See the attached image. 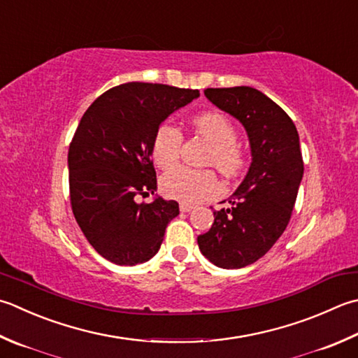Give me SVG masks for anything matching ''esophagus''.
I'll return each instance as SVG.
<instances>
[{"instance_id":"1","label":"esophagus","mask_w":358,"mask_h":358,"mask_svg":"<svg viewBox=\"0 0 358 358\" xmlns=\"http://www.w3.org/2000/svg\"><path fill=\"white\" fill-rule=\"evenodd\" d=\"M194 209L192 205H189V203H180V211L181 213H191Z\"/></svg>"}]
</instances>
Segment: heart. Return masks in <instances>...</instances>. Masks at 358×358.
<instances>
[{"label":"heart","mask_w":358,"mask_h":358,"mask_svg":"<svg viewBox=\"0 0 358 358\" xmlns=\"http://www.w3.org/2000/svg\"><path fill=\"white\" fill-rule=\"evenodd\" d=\"M192 127L211 144L209 163H213L220 172L237 175L245 166V155L237 145V130L229 119L217 113L206 111L192 117ZM183 133L172 122H163L157 129L152 141V158L161 169H171L178 163ZM161 191L169 199L183 203H197L206 197H213L220 191V185L211 171H195L191 167H177L161 178Z\"/></svg>","instance_id":"1"}]
</instances>
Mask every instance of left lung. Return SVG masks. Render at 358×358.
<instances>
[{
  "instance_id": "8db88e82",
  "label": "left lung",
  "mask_w": 358,
  "mask_h": 358,
  "mask_svg": "<svg viewBox=\"0 0 358 358\" xmlns=\"http://www.w3.org/2000/svg\"><path fill=\"white\" fill-rule=\"evenodd\" d=\"M205 96L247 130L251 164L231 206L214 211L211 229L197 242L217 267L242 268L267 253L289 225L304 173L299 136L289 115L256 88H206Z\"/></svg>"
}]
</instances>
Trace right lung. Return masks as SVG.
I'll return each instance as SVG.
<instances>
[{
  "label": "right lung",
  "instance_id": "obj_1",
  "mask_svg": "<svg viewBox=\"0 0 358 358\" xmlns=\"http://www.w3.org/2000/svg\"><path fill=\"white\" fill-rule=\"evenodd\" d=\"M200 96L161 83L129 82L105 91L82 116L68 152L69 197L82 233L116 265L147 262L158 253L178 203L155 197L152 141L173 111Z\"/></svg>",
  "mask_w": 358,
  "mask_h": 358
}]
</instances>
